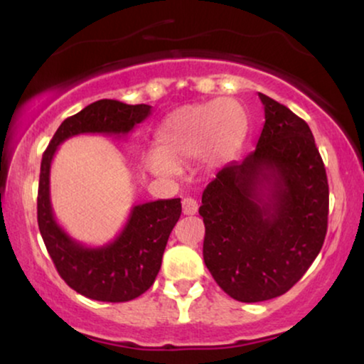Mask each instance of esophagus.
<instances>
[{
	"mask_svg": "<svg viewBox=\"0 0 364 364\" xmlns=\"http://www.w3.org/2000/svg\"><path fill=\"white\" fill-rule=\"evenodd\" d=\"M197 210H198V203H197L196 198H192V197L183 198V200H182L183 215H196Z\"/></svg>",
	"mask_w": 364,
	"mask_h": 364,
	"instance_id": "34e87169",
	"label": "esophagus"
}]
</instances>
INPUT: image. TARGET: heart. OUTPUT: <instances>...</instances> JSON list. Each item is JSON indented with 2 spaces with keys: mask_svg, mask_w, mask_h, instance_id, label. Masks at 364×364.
Here are the masks:
<instances>
[{
  "mask_svg": "<svg viewBox=\"0 0 364 364\" xmlns=\"http://www.w3.org/2000/svg\"><path fill=\"white\" fill-rule=\"evenodd\" d=\"M248 127L247 114L235 101H210L172 112L157 132V152L147 166L157 173H172L176 166L205 157L222 162L242 146Z\"/></svg>",
  "mask_w": 364,
  "mask_h": 364,
  "instance_id": "heart-1",
  "label": "heart"
}]
</instances>
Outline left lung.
Listing matches in <instances>:
<instances>
[{"label":"left lung","mask_w":364,"mask_h":364,"mask_svg":"<svg viewBox=\"0 0 364 364\" xmlns=\"http://www.w3.org/2000/svg\"><path fill=\"white\" fill-rule=\"evenodd\" d=\"M265 124L255 151L218 171L202 193L203 262L243 303L287 293L320 253L328 178L308 124L258 92Z\"/></svg>","instance_id":"8db88e82"}]
</instances>
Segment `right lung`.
Instances as JSON below:
<instances>
[{"label":"right lung","mask_w":364,"mask_h":364,"mask_svg":"<svg viewBox=\"0 0 364 364\" xmlns=\"http://www.w3.org/2000/svg\"><path fill=\"white\" fill-rule=\"evenodd\" d=\"M147 104L101 99L68 117L43 154L38 188V225L49 257L73 290L97 301L121 303L147 291L161 270L168 235L182 213L181 198L134 205L126 225L112 242L87 247L74 240L54 218L49 173L58 147L79 134L126 137L151 116Z\"/></svg>","instance_id":"obj_1"}]
</instances>
